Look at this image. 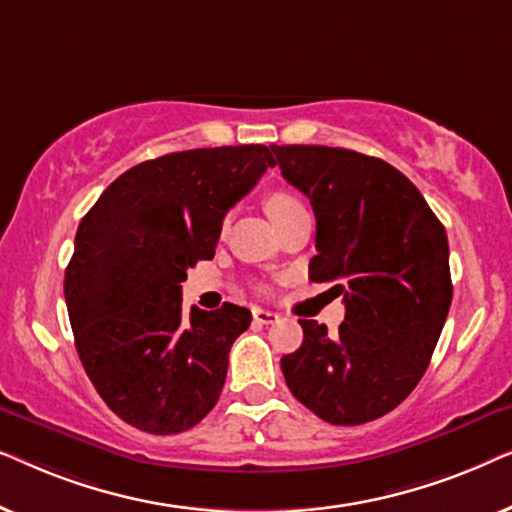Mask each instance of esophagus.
<instances>
[{
    "instance_id": "1",
    "label": "esophagus",
    "mask_w": 512,
    "mask_h": 512,
    "mask_svg": "<svg viewBox=\"0 0 512 512\" xmlns=\"http://www.w3.org/2000/svg\"><path fill=\"white\" fill-rule=\"evenodd\" d=\"M279 319L277 312H270V310H261V307H254V321L256 324H275Z\"/></svg>"
}]
</instances>
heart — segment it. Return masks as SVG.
I'll use <instances>...</instances> for the list:
<instances>
[{"label":"heart","instance_id":"b5f03b06","mask_svg":"<svg viewBox=\"0 0 512 512\" xmlns=\"http://www.w3.org/2000/svg\"><path fill=\"white\" fill-rule=\"evenodd\" d=\"M296 209H303V202L289 191H272L265 195V212L270 214L272 221L282 219V216L296 212Z\"/></svg>","mask_w":512,"mask_h":512}]
</instances>
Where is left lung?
<instances>
[{"mask_svg":"<svg viewBox=\"0 0 512 512\" xmlns=\"http://www.w3.org/2000/svg\"><path fill=\"white\" fill-rule=\"evenodd\" d=\"M317 219L312 282L345 300L338 333L300 319L282 359L291 394L335 426L373 422L422 380L452 303L450 247L412 181L380 158L333 146H270Z\"/></svg>","mask_w":512,"mask_h":512,"instance_id":"left-lung-1","label":"left lung"}]
</instances>
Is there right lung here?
Returning <instances> with one entry per match:
<instances>
[{
  "label": "right lung",
  "instance_id": "1",
  "mask_svg": "<svg viewBox=\"0 0 512 512\" xmlns=\"http://www.w3.org/2000/svg\"><path fill=\"white\" fill-rule=\"evenodd\" d=\"M275 167L263 144L167 153L123 172L76 230L65 270L74 342L102 401L139 431L193 429L219 401L247 307H181L223 216Z\"/></svg>",
  "mask_w": 512,
  "mask_h": 512
}]
</instances>
